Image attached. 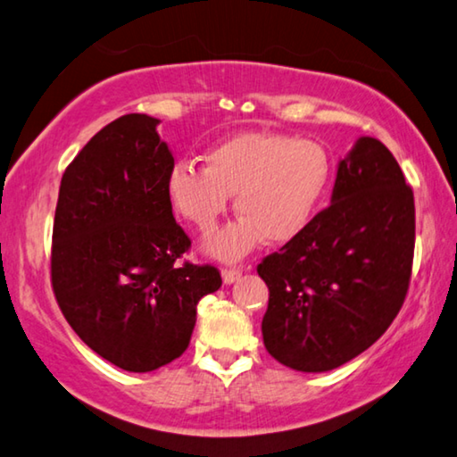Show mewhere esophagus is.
Segmentation results:
<instances>
[{
    "label": "esophagus",
    "mask_w": 457,
    "mask_h": 457,
    "mask_svg": "<svg viewBox=\"0 0 457 457\" xmlns=\"http://www.w3.org/2000/svg\"><path fill=\"white\" fill-rule=\"evenodd\" d=\"M239 276H242V272L236 268H226L221 270V278H223V284H234L239 280Z\"/></svg>",
    "instance_id": "obj_1"
}]
</instances>
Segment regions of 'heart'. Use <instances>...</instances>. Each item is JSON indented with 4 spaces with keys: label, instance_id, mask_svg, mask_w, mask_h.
Here are the masks:
<instances>
[{
    "label": "heart",
    "instance_id": "b5f03b06",
    "mask_svg": "<svg viewBox=\"0 0 457 457\" xmlns=\"http://www.w3.org/2000/svg\"><path fill=\"white\" fill-rule=\"evenodd\" d=\"M335 175L328 151L311 138L282 133H237L205 153V169L181 161L167 175L173 212L199 234H210L236 195L239 218L205 242L221 262H237L268 239L288 244L311 228Z\"/></svg>",
    "mask_w": 457,
    "mask_h": 457
}]
</instances>
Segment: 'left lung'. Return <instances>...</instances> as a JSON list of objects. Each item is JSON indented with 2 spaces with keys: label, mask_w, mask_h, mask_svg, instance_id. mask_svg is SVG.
<instances>
[{
  "label": "left lung",
  "mask_w": 457,
  "mask_h": 457,
  "mask_svg": "<svg viewBox=\"0 0 457 457\" xmlns=\"http://www.w3.org/2000/svg\"><path fill=\"white\" fill-rule=\"evenodd\" d=\"M413 247V191L391 151L361 137L338 161L330 205L258 266L266 351L303 373L367 351L403 306Z\"/></svg>",
  "instance_id": "8db88e82"
}]
</instances>
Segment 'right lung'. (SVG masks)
<instances>
[{"label": "right lung", "instance_id": "add662e5", "mask_svg": "<svg viewBox=\"0 0 457 457\" xmlns=\"http://www.w3.org/2000/svg\"><path fill=\"white\" fill-rule=\"evenodd\" d=\"M159 122L125 114L98 130L62 175L54 218L60 311L92 351L130 373L181 357L197 303L221 286L218 268L177 266L191 239L165 193L175 161Z\"/></svg>", "mask_w": 457, "mask_h": 457}]
</instances>
